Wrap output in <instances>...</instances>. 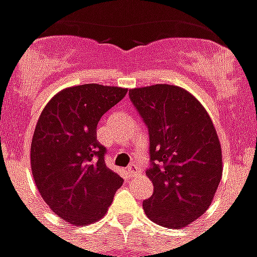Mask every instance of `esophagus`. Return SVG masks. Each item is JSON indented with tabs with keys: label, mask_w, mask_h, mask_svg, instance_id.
Segmentation results:
<instances>
[{
	"label": "esophagus",
	"mask_w": 257,
	"mask_h": 257,
	"mask_svg": "<svg viewBox=\"0 0 257 257\" xmlns=\"http://www.w3.org/2000/svg\"><path fill=\"white\" fill-rule=\"evenodd\" d=\"M128 175L131 176V178H134V176H136V175H139V168L136 167V165H129Z\"/></svg>",
	"instance_id": "1"
}]
</instances>
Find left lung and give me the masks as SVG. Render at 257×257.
Here are the masks:
<instances>
[{
  "label": "left lung",
  "instance_id": "left-lung-1",
  "mask_svg": "<svg viewBox=\"0 0 257 257\" xmlns=\"http://www.w3.org/2000/svg\"><path fill=\"white\" fill-rule=\"evenodd\" d=\"M147 125L154 186L143 201L149 219L162 227H186L202 216L221 180V147L204 106L180 86L157 84L129 90Z\"/></svg>",
  "mask_w": 257,
  "mask_h": 257
}]
</instances>
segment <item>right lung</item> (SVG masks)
<instances>
[{
  "instance_id": "add662e5",
  "label": "right lung",
  "mask_w": 257,
  "mask_h": 257,
  "mask_svg": "<svg viewBox=\"0 0 257 257\" xmlns=\"http://www.w3.org/2000/svg\"><path fill=\"white\" fill-rule=\"evenodd\" d=\"M126 92L99 84L66 88L38 118L31 140L33 178L51 210L70 224L100 220L122 186V178L106 167L96 126Z\"/></svg>"
}]
</instances>
